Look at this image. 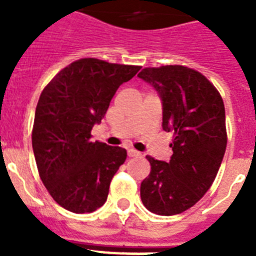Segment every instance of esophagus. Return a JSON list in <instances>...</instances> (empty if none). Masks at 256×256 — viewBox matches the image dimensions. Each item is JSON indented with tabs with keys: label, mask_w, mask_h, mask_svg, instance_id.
I'll return each mask as SVG.
<instances>
[{
	"label": "esophagus",
	"mask_w": 256,
	"mask_h": 256,
	"mask_svg": "<svg viewBox=\"0 0 256 256\" xmlns=\"http://www.w3.org/2000/svg\"><path fill=\"white\" fill-rule=\"evenodd\" d=\"M128 156H130V158H134V156H140V152H136V150H134V148H128Z\"/></svg>",
	"instance_id": "34e87169"
}]
</instances>
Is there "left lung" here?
<instances>
[{"mask_svg": "<svg viewBox=\"0 0 256 256\" xmlns=\"http://www.w3.org/2000/svg\"><path fill=\"white\" fill-rule=\"evenodd\" d=\"M138 77L158 92L164 130L174 132L168 162L146 156L152 170L140 183V199L154 214H180L206 194L218 174L227 146L224 104L203 74L186 66L146 68Z\"/></svg>", "mask_w": 256, "mask_h": 256, "instance_id": "obj_1", "label": "left lung"}]
</instances>
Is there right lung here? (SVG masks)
Wrapping results in <instances>:
<instances>
[{
	"label": "right lung",
	"mask_w": 256,
	"mask_h": 256,
	"mask_svg": "<svg viewBox=\"0 0 256 256\" xmlns=\"http://www.w3.org/2000/svg\"><path fill=\"white\" fill-rule=\"evenodd\" d=\"M140 66L81 58L56 74L38 100L32 144L38 172L52 198L76 214L104 206L112 176L128 152L92 142V128Z\"/></svg>",
	"instance_id": "right-lung-1"
}]
</instances>
